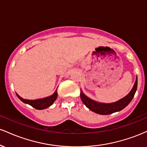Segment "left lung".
<instances>
[{
	"label": "left lung",
	"instance_id": "left-lung-1",
	"mask_svg": "<svg viewBox=\"0 0 147 147\" xmlns=\"http://www.w3.org/2000/svg\"><path fill=\"white\" fill-rule=\"evenodd\" d=\"M137 86L138 77L136 76V82H135L134 85H133L132 89L130 91L129 93L123 98L119 99L117 102L113 103L98 102L87 97L84 93L82 89H81L80 92L81 99H82V102L85 104V106H86L88 109L96 113L99 115L112 114L113 113L122 111L126 106L129 105V104L131 102L133 97H134L136 90H137Z\"/></svg>",
	"mask_w": 147,
	"mask_h": 147
}]
</instances>
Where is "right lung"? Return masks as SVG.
<instances>
[{
	"mask_svg": "<svg viewBox=\"0 0 147 147\" xmlns=\"http://www.w3.org/2000/svg\"><path fill=\"white\" fill-rule=\"evenodd\" d=\"M16 94L20 100L22 101L23 103H25V104H29V105L32 106L33 108L37 109V110H43V109H45L47 108L50 107L55 102V100L57 98V95H58V94H57V88L52 95L44 97V98L34 99V100L23 99L21 97H20L17 93Z\"/></svg>",
	"mask_w": 147,
	"mask_h": 147,
	"instance_id": "right-lung-1",
	"label": "right lung"
}]
</instances>
